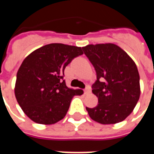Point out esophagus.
Masks as SVG:
<instances>
[{
  "label": "esophagus",
  "mask_w": 154,
  "mask_h": 154,
  "mask_svg": "<svg viewBox=\"0 0 154 154\" xmlns=\"http://www.w3.org/2000/svg\"><path fill=\"white\" fill-rule=\"evenodd\" d=\"M84 93H85V95H87V94H90L91 93V88H90V87H86V89L84 90Z\"/></svg>",
  "instance_id": "obj_1"
}]
</instances>
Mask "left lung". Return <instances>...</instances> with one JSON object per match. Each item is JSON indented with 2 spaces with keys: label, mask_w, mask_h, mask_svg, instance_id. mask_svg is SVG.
<instances>
[{
  "label": "left lung",
  "mask_w": 154,
  "mask_h": 154,
  "mask_svg": "<svg viewBox=\"0 0 154 154\" xmlns=\"http://www.w3.org/2000/svg\"><path fill=\"white\" fill-rule=\"evenodd\" d=\"M82 50L97 72L92 92L98 97V105L87 107V112L102 125L121 122L131 114L140 96L135 63L114 44H89Z\"/></svg>",
  "instance_id": "obj_1"
}]
</instances>
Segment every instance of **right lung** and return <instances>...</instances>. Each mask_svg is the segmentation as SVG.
<instances>
[{"mask_svg":"<svg viewBox=\"0 0 154 154\" xmlns=\"http://www.w3.org/2000/svg\"><path fill=\"white\" fill-rule=\"evenodd\" d=\"M83 54L82 48L50 44L25 57L16 75L15 95L29 118L42 125L63 119L74 96L83 91L71 89L63 80L64 69L74 57Z\"/></svg>","mask_w":154,"mask_h":154,"instance_id":"1","label":"right lung"}]
</instances>
